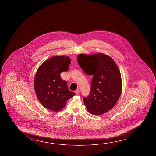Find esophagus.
Returning a JSON list of instances; mask_svg holds the SVG:
<instances>
[{
	"instance_id": "1",
	"label": "esophagus",
	"mask_w": 156,
	"mask_h": 156,
	"mask_svg": "<svg viewBox=\"0 0 156 156\" xmlns=\"http://www.w3.org/2000/svg\"><path fill=\"white\" fill-rule=\"evenodd\" d=\"M75 93H76V94L77 95V94H79V90L77 89L76 91H75Z\"/></svg>"
}]
</instances>
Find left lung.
Segmentation results:
<instances>
[{
    "label": "left lung",
    "instance_id": "1",
    "mask_svg": "<svg viewBox=\"0 0 156 156\" xmlns=\"http://www.w3.org/2000/svg\"><path fill=\"white\" fill-rule=\"evenodd\" d=\"M77 61L86 74L93 76L89 95L83 98L87 109L95 115L106 113L115 105L122 92L121 75L116 63L103 53L80 54Z\"/></svg>",
    "mask_w": 156,
    "mask_h": 156
}]
</instances>
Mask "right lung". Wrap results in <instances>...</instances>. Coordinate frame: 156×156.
I'll return each instance as SVG.
<instances>
[{
	"label": "right lung",
	"instance_id": "add662e5",
	"mask_svg": "<svg viewBox=\"0 0 156 156\" xmlns=\"http://www.w3.org/2000/svg\"><path fill=\"white\" fill-rule=\"evenodd\" d=\"M70 63L69 57H52L44 62L37 70L34 90L40 103L47 109L58 112L75 95L69 90L66 81L60 76L62 72L69 70Z\"/></svg>",
	"mask_w": 156,
	"mask_h": 156
}]
</instances>
